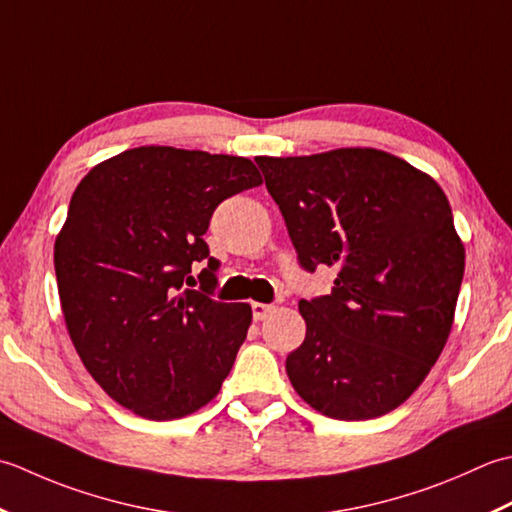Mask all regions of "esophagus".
<instances>
[{
  "instance_id": "1",
  "label": "esophagus",
  "mask_w": 512,
  "mask_h": 512,
  "mask_svg": "<svg viewBox=\"0 0 512 512\" xmlns=\"http://www.w3.org/2000/svg\"><path fill=\"white\" fill-rule=\"evenodd\" d=\"M271 311H274V305H265V302H252L254 320H265Z\"/></svg>"
}]
</instances>
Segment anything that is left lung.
<instances>
[{"instance_id": "8db88e82", "label": "left lung", "mask_w": 512, "mask_h": 512, "mask_svg": "<svg viewBox=\"0 0 512 512\" xmlns=\"http://www.w3.org/2000/svg\"><path fill=\"white\" fill-rule=\"evenodd\" d=\"M307 271L336 267L329 296L300 300L307 336L291 387L333 420L409 400L440 358L464 276L448 198L429 174L373 148L256 156Z\"/></svg>"}]
</instances>
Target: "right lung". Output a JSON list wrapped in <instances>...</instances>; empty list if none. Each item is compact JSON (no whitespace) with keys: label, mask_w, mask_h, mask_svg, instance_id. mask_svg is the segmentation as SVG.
<instances>
[{"label":"right lung","mask_w":512,"mask_h":512,"mask_svg":"<svg viewBox=\"0 0 512 512\" xmlns=\"http://www.w3.org/2000/svg\"><path fill=\"white\" fill-rule=\"evenodd\" d=\"M260 183L243 156L143 145L77 185L55 241L61 311L83 367L125 409L176 420L221 391L252 307L212 298L203 234L218 203Z\"/></svg>","instance_id":"right-lung-1"}]
</instances>
